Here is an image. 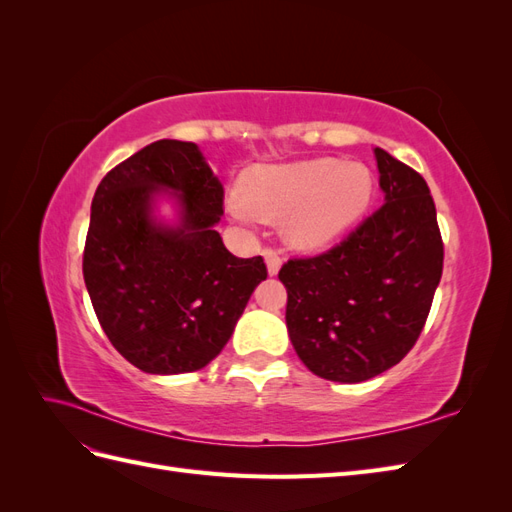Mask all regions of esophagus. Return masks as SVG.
<instances>
[{
    "label": "esophagus",
    "instance_id": "1",
    "mask_svg": "<svg viewBox=\"0 0 512 512\" xmlns=\"http://www.w3.org/2000/svg\"><path fill=\"white\" fill-rule=\"evenodd\" d=\"M262 256H265L269 275H277V271H280V267H282V254L277 250H271V247H267V250L262 252Z\"/></svg>",
    "mask_w": 512,
    "mask_h": 512
}]
</instances>
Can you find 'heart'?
I'll list each match as a JSON object with an SVG mask.
<instances>
[{
  "label": "heart",
  "mask_w": 512,
  "mask_h": 512,
  "mask_svg": "<svg viewBox=\"0 0 512 512\" xmlns=\"http://www.w3.org/2000/svg\"><path fill=\"white\" fill-rule=\"evenodd\" d=\"M243 196L226 200L241 224L286 218L292 245L314 250L327 245L367 211L374 177L359 162L333 158L254 166L243 175Z\"/></svg>",
  "instance_id": "heart-1"
}]
</instances>
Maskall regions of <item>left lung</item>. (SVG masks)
<instances>
[{
  "mask_svg": "<svg viewBox=\"0 0 512 512\" xmlns=\"http://www.w3.org/2000/svg\"><path fill=\"white\" fill-rule=\"evenodd\" d=\"M384 205L318 256L290 258L286 327L299 359L333 382H363L416 344L442 277L436 205L414 168L376 147Z\"/></svg>",
  "mask_w": 512,
  "mask_h": 512,
  "instance_id": "obj_1",
  "label": "left lung"
}]
</instances>
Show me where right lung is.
Masks as SVG:
<instances>
[{
  "label": "right lung",
  "instance_id": "right-lung-1",
  "mask_svg": "<svg viewBox=\"0 0 512 512\" xmlns=\"http://www.w3.org/2000/svg\"><path fill=\"white\" fill-rule=\"evenodd\" d=\"M175 189L182 218H152ZM224 188L194 143L156 141L108 170L91 203L83 277L106 337L147 374H188L222 352L254 288L262 256H232L213 226Z\"/></svg>",
  "mask_w": 512,
  "mask_h": 512
}]
</instances>
